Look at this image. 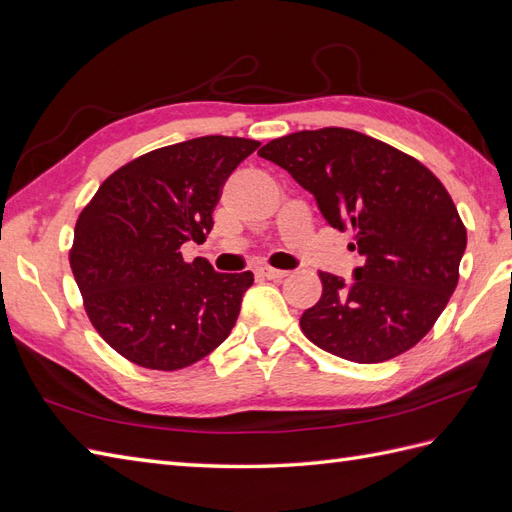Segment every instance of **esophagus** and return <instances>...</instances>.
Here are the masks:
<instances>
[{"mask_svg": "<svg viewBox=\"0 0 512 512\" xmlns=\"http://www.w3.org/2000/svg\"><path fill=\"white\" fill-rule=\"evenodd\" d=\"M261 277L272 279V281H281L287 277V270H277V268H261Z\"/></svg>", "mask_w": 512, "mask_h": 512, "instance_id": "34e87169", "label": "esophagus"}]
</instances>
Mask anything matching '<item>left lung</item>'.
Listing matches in <instances>:
<instances>
[{"instance_id":"obj_1","label":"left lung","mask_w":512,"mask_h":512,"mask_svg":"<svg viewBox=\"0 0 512 512\" xmlns=\"http://www.w3.org/2000/svg\"><path fill=\"white\" fill-rule=\"evenodd\" d=\"M316 196L333 229H352L355 279L318 272L322 296L300 316L309 342L355 363L413 348L458 283L467 229L443 183L391 144L324 127L270 140L257 151Z\"/></svg>"}]
</instances>
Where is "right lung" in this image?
Wrapping results in <instances>:
<instances>
[{
	"label": "right lung",
	"mask_w": 512,
	"mask_h": 512,
	"mask_svg": "<svg viewBox=\"0 0 512 512\" xmlns=\"http://www.w3.org/2000/svg\"><path fill=\"white\" fill-rule=\"evenodd\" d=\"M257 140L203 136L127 162L77 216L69 264L103 342L147 370L201 361L229 337L253 272L188 264L181 244L214 227L222 186Z\"/></svg>",
	"instance_id": "add662e5"
}]
</instances>
